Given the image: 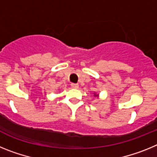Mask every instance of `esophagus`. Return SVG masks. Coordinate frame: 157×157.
I'll return each mask as SVG.
<instances>
[{"instance_id":"34e87169","label":"esophagus","mask_w":157,"mask_h":157,"mask_svg":"<svg viewBox=\"0 0 157 157\" xmlns=\"http://www.w3.org/2000/svg\"><path fill=\"white\" fill-rule=\"evenodd\" d=\"M71 87L73 89H78V84H77V83H71Z\"/></svg>"}]
</instances>
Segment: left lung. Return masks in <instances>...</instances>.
<instances>
[{"instance_id":"left-lung-1","label":"left lung","mask_w":157,"mask_h":157,"mask_svg":"<svg viewBox=\"0 0 157 157\" xmlns=\"http://www.w3.org/2000/svg\"><path fill=\"white\" fill-rule=\"evenodd\" d=\"M94 96L96 97V98H99V94H96V93H94Z\"/></svg>"}]
</instances>
